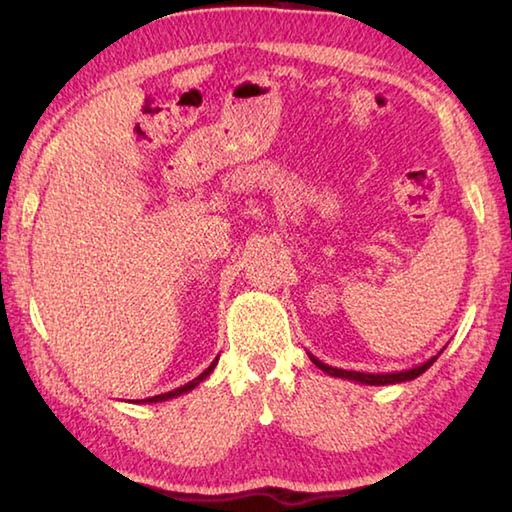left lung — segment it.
Listing matches in <instances>:
<instances>
[{
    "mask_svg": "<svg viewBox=\"0 0 512 512\" xmlns=\"http://www.w3.org/2000/svg\"><path fill=\"white\" fill-rule=\"evenodd\" d=\"M443 352V350H440ZM438 352V354H440ZM431 357L424 363H420V366H413V368H406V370H395V372H357V370H343V368H334V366H327V363H323L320 359H316L314 354H309L311 363H316V366L327 372V375L332 377H341V379H348V381H357V384H363V386H388V384H402V381H411L415 377H420L424 370H429L433 366V361L438 359Z\"/></svg>",
    "mask_w": 512,
    "mask_h": 512,
    "instance_id": "8db88e82",
    "label": "left lung"
}]
</instances>
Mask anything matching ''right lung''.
<instances>
[{
  "instance_id": "add662e5",
  "label": "right lung",
  "mask_w": 512,
  "mask_h": 512,
  "mask_svg": "<svg viewBox=\"0 0 512 512\" xmlns=\"http://www.w3.org/2000/svg\"><path fill=\"white\" fill-rule=\"evenodd\" d=\"M216 363H219V357H216L210 366H207L201 375L198 377H194L192 381H187L185 386H180V388H176V391H169V393H162V395H153V397H146V400H142V404H153V402H167V400H173V397H178V395H183V393H189V391H194V388L201 384V381H205L207 377L212 375V370L216 368ZM135 402H140V400H135Z\"/></svg>"
}]
</instances>
